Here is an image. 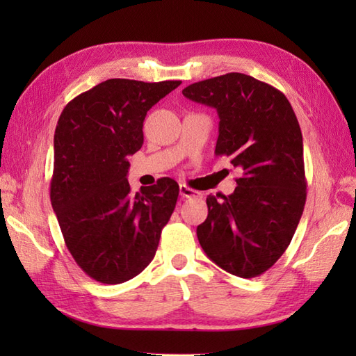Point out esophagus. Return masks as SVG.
Masks as SVG:
<instances>
[{
    "label": "esophagus",
    "mask_w": 356,
    "mask_h": 356,
    "mask_svg": "<svg viewBox=\"0 0 356 356\" xmlns=\"http://www.w3.org/2000/svg\"><path fill=\"white\" fill-rule=\"evenodd\" d=\"M179 194L182 199H191V197H202V194L195 190H191L190 186L180 185L179 186Z\"/></svg>",
    "instance_id": "esophagus-1"
}]
</instances>
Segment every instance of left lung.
<instances>
[{"label":"left lung","mask_w":356,"mask_h":356,"mask_svg":"<svg viewBox=\"0 0 356 356\" xmlns=\"http://www.w3.org/2000/svg\"><path fill=\"white\" fill-rule=\"evenodd\" d=\"M182 93L217 110L216 156L229 157L241 171L232 194L208 195V217L197 226L200 246L229 274L259 277L289 246L305 209L297 116L280 90L243 73L195 82Z\"/></svg>","instance_id":"left-lung-1"}]
</instances>
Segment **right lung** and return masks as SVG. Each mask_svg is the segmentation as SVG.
<instances>
[{"instance_id":"right-lung-1","label":"right lung","mask_w":356,"mask_h":356,"mask_svg":"<svg viewBox=\"0 0 356 356\" xmlns=\"http://www.w3.org/2000/svg\"><path fill=\"white\" fill-rule=\"evenodd\" d=\"M180 84L107 79L72 99L59 116L51 207L67 249L96 282H128L154 259L179 185L163 177L134 195L128 156L142 147L147 111Z\"/></svg>"}]
</instances>
